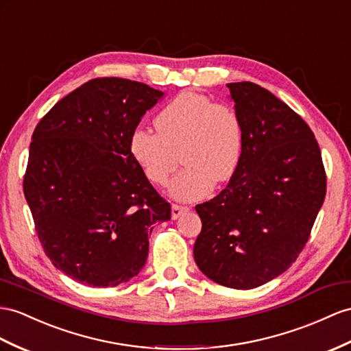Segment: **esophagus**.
<instances>
[{"mask_svg":"<svg viewBox=\"0 0 351 351\" xmlns=\"http://www.w3.org/2000/svg\"><path fill=\"white\" fill-rule=\"evenodd\" d=\"M188 206H181V204H176V203H173L172 204V218L173 219H178L179 217H181L182 213H185V212H188Z\"/></svg>","mask_w":351,"mask_h":351,"instance_id":"obj_1","label":"esophagus"}]
</instances>
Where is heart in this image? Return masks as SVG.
<instances>
[{"label": "heart", "mask_w": 351, "mask_h": 351, "mask_svg": "<svg viewBox=\"0 0 351 351\" xmlns=\"http://www.w3.org/2000/svg\"><path fill=\"white\" fill-rule=\"evenodd\" d=\"M156 132L138 128L129 138L132 158L152 184L166 185L179 163L185 167L170 185L175 199L191 202L208 195L215 182L236 173L243 152V124L234 108L185 92L154 117Z\"/></svg>", "instance_id": "1"}]
</instances>
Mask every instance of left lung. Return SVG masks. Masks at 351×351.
Returning a JSON list of instances; mask_svg holds the SVG:
<instances>
[{
    "mask_svg": "<svg viewBox=\"0 0 351 351\" xmlns=\"http://www.w3.org/2000/svg\"><path fill=\"white\" fill-rule=\"evenodd\" d=\"M243 124V152L226 190L195 206L194 259L210 280L254 289L289 268L326 195L319 143L301 117L267 88L227 84Z\"/></svg>",
    "mask_w": 351,
    "mask_h": 351,
    "instance_id": "8db88e82",
    "label": "left lung"
}]
</instances>
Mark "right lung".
Wrapping results in <instances>:
<instances>
[{"instance_id":"obj_1","label":"right lung","mask_w":351,"mask_h":351,"mask_svg":"<svg viewBox=\"0 0 351 351\" xmlns=\"http://www.w3.org/2000/svg\"><path fill=\"white\" fill-rule=\"evenodd\" d=\"M163 95L125 78L90 80L32 133L25 199L51 264L80 283L129 282L147 263L152 226L172 217L129 151L132 132Z\"/></svg>"}]
</instances>
